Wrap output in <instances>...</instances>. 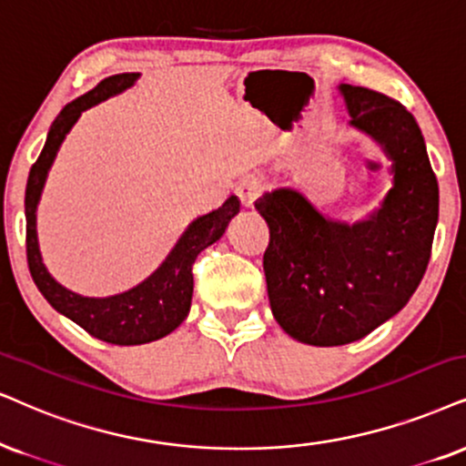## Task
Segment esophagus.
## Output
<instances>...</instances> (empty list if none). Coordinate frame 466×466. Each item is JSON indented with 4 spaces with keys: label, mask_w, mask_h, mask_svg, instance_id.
<instances>
[{
    "label": "esophagus",
    "mask_w": 466,
    "mask_h": 466,
    "mask_svg": "<svg viewBox=\"0 0 466 466\" xmlns=\"http://www.w3.org/2000/svg\"><path fill=\"white\" fill-rule=\"evenodd\" d=\"M237 193L245 208H251L253 202H256L258 196L262 193V182L258 178H243L237 185Z\"/></svg>",
    "instance_id": "obj_1"
}]
</instances>
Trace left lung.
<instances>
[{
  "instance_id": "obj_1",
  "label": "left lung",
  "mask_w": 466,
  "mask_h": 466,
  "mask_svg": "<svg viewBox=\"0 0 466 466\" xmlns=\"http://www.w3.org/2000/svg\"><path fill=\"white\" fill-rule=\"evenodd\" d=\"M338 90L350 127L391 161V189L379 208L349 223L320 213L292 187L256 199L270 229V309L290 338L309 346L350 344L396 316L426 273L439 221L437 176L415 117L368 87Z\"/></svg>"
}]
</instances>
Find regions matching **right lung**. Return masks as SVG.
Instances as JSON below:
<instances>
[{
    "instance_id": "1",
    "label": "right lung",
    "mask_w": 466,
    "mask_h": 466,
    "mask_svg": "<svg viewBox=\"0 0 466 466\" xmlns=\"http://www.w3.org/2000/svg\"><path fill=\"white\" fill-rule=\"evenodd\" d=\"M137 79L139 73L111 75L96 87H92L90 92L81 94L79 98L68 103L60 111V116L53 120L49 135H46L45 148L40 152L38 161L29 169L25 189L27 264L34 284H36L40 294L49 301L53 309L70 318L75 325L86 329L92 338L116 346H139L161 339L185 320L191 309V267L196 262L198 253L208 245L217 243L223 237V232H226L228 223L240 210V199L237 196H229L223 206L213 210V213L193 219L185 228V232L180 234V238L176 240L172 251L158 264V268L152 270L137 286L128 288V290L120 294L84 297V294H76L64 288L46 270L38 245L36 213L46 176H49L51 165L56 161L57 150H60L62 141L66 139L70 128L76 125V120H79L86 109L128 90Z\"/></svg>"
}]
</instances>
